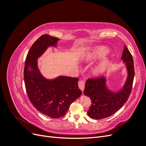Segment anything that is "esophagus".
Listing matches in <instances>:
<instances>
[{"label":"esophagus","mask_w":146,"mask_h":146,"mask_svg":"<svg viewBox=\"0 0 146 146\" xmlns=\"http://www.w3.org/2000/svg\"><path fill=\"white\" fill-rule=\"evenodd\" d=\"M85 83L83 80H80V82H78V87L80 88V89L83 91L84 88H85Z\"/></svg>","instance_id":"1"}]
</instances>
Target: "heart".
I'll return each mask as SVG.
<instances>
[{
	"label": "heart",
	"mask_w": 146,
	"mask_h": 146,
	"mask_svg": "<svg viewBox=\"0 0 146 146\" xmlns=\"http://www.w3.org/2000/svg\"><path fill=\"white\" fill-rule=\"evenodd\" d=\"M108 50L106 49V48H98V50H96L94 52V54H92V55H91L90 56L86 57V58H84L85 61H88V60H91L92 58H99V57L101 56H103L104 55H105L106 54H107ZM106 64H107V61H105L104 62L100 64L99 66L97 67L96 69V71L99 72L100 71L102 70L106 66Z\"/></svg>",
	"instance_id": "heart-1"
}]
</instances>
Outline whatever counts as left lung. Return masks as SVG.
Segmentation results:
<instances>
[{
    "mask_svg": "<svg viewBox=\"0 0 146 146\" xmlns=\"http://www.w3.org/2000/svg\"><path fill=\"white\" fill-rule=\"evenodd\" d=\"M121 60L125 63L127 70V80L121 90L117 92L110 90L106 85L107 78L104 77L87 80L83 93L91 100V105L87 112L91 118L102 119L113 115L129 99L133 85L135 70L132 55L125 46Z\"/></svg>",
    "mask_w": 146,
    "mask_h": 146,
    "instance_id": "obj_1",
    "label": "left lung"
}]
</instances>
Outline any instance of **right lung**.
<instances>
[{"label": "right lung", "instance_id": "add662e5", "mask_svg": "<svg viewBox=\"0 0 146 146\" xmlns=\"http://www.w3.org/2000/svg\"><path fill=\"white\" fill-rule=\"evenodd\" d=\"M60 39L43 35L30 47L25 61L24 78L26 91L31 103L38 111L51 118L64 116L70 104L82 93L78 78L58 76L44 77L38 67V58L48 47H56Z\"/></svg>", "mask_w": 146, "mask_h": 146}]
</instances>
